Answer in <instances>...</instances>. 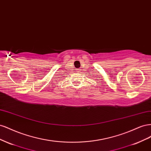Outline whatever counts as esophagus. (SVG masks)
I'll list each match as a JSON object with an SVG mask.
<instances>
[{"mask_svg": "<svg viewBox=\"0 0 151 151\" xmlns=\"http://www.w3.org/2000/svg\"><path fill=\"white\" fill-rule=\"evenodd\" d=\"M79 70H80V69H79Z\"/></svg>", "mask_w": 151, "mask_h": 151, "instance_id": "1", "label": "esophagus"}]
</instances>
